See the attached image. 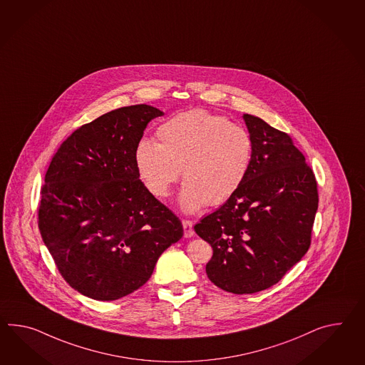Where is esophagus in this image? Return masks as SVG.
Segmentation results:
<instances>
[{"mask_svg":"<svg viewBox=\"0 0 365 365\" xmlns=\"http://www.w3.org/2000/svg\"><path fill=\"white\" fill-rule=\"evenodd\" d=\"M182 225H183V231H185V237H192L194 236V228H192V222L190 220H182Z\"/></svg>","mask_w":365,"mask_h":365,"instance_id":"esophagus-1","label":"esophagus"}]
</instances>
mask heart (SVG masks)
Instances as JSON below:
<instances>
[{
    "instance_id": "obj_1",
    "label": "heart",
    "mask_w": 365,
    "mask_h": 365,
    "mask_svg": "<svg viewBox=\"0 0 365 365\" xmlns=\"http://www.w3.org/2000/svg\"><path fill=\"white\" fill-rule=\"evenodd\" d=\"M158 143L140 141L134 151L138 177L151 195L165 199L180 177L179 207L194 214L236 194L248 174L253 143L248 132L225 117L192 109L157 129Z\"/></svg>"
}]
</instances>
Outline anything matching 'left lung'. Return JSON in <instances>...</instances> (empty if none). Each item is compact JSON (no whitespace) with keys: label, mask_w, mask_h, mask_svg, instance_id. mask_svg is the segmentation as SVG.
I'll list each match as a JSON object with an SVG mask.
<instances>
[{"label":"left lung","mask_w":365,"mask_h":365,"mask_svg":"<svg viewBox=\"0 0 365 365\" xmlns=\"http://www.w3.org/2000/svg\"><path fill=\"white\" fill-rule=\"evenodd\" d=\"M242 118L253 143L248 174L194 230L214 250L205 265L210 281L230 293L253 294L277 284L306 255L318 190L290 135L259 117Z\"/></svg>","instance_id":"obj_1"}]
</instances>
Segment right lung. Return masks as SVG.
I'll return each mask as SVG.
<instances>
[{"instance_id": "right-lung-1", "label": "right lung", "mask_w": 365, "mask_h": 365, "mask_svg": "<svg viewBox=\"0 0 365 365\" xmlns=\"http://www.w3.org/2000/svg\"><path fill=\"white\" fill-rule=\"evenodd\" d=\"M157 108H118L83 125L46 173L38 225L66 282L96 301H116L149 281L182 222L140 180L134 151Z\"/></svg>"}]
</instances>
